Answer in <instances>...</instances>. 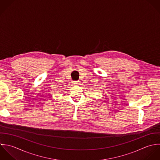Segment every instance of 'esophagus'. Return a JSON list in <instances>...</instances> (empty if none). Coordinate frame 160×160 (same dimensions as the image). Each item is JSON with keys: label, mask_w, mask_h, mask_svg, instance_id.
Returning a JSON list of instances; mask_svg holds the SVG:
<instances>
[{"label": "esophagus", "mask_w": 160, "mask_h": 160, "mask_svg": "<svg viewBox=\"0 0 160 160\" xmlns=\"http://www.w3.org/2000/svg\"><path fill=\"white\" fill-rule=\"evenodd\" d=\"M72 83H73V85H78L80 83H79L78 81H73V82H72Z\"/></svg>", "instance_id": "34e87169"}]
</instances>
